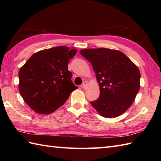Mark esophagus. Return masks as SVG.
Returning <instances> with one entry per match:
<instances>
[{"mask_svg": "<svg viewBox=\"0 0 161 161\" xmlns=\"http://www.w3.org/2000/svg\"><path fill=\"white\" fill-rule=\"evenodd\" d=\"M87 84H88L87 81H84V82H83V84H82V85H81V87H82L83 88H86V86H87Z\"/></svg>", "mask_w": 161, "mask_h": 161, "instance_id": "obj_1", "label": "esophagus"}]
</instances>
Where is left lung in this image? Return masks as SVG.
<instances>
[{"instance_id":"8db88e82","label":"left lung","mask_w":161,"mask_h":161,"mask_svg":"<svg viewBox=\"0 0 161 161\" xmlns=\"http://www.w3.org/2000/svg\"><path fill=\"white\" fill-rule=\"evenodd\" d=\"M80 53L91 63L100 86V97L91 104L104 118H115L125 113L140 89L138 67L118 50L101 47Z\"/></svg>"}]
</instances>
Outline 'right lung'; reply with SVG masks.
Returning <instances> with one entry per match:
<instances>
[{
    "label": "right lung",
    "instance_id": "obj_1",
    "mask_svg": "<svg viewBox=\"0 0 161 161\" xmlns=\"http://www.w3.org/2000/svg\"><path fill=\"white\" fill-rule=\"evenodd\" d=\"M77 50L58 46L39 51L20 68L19 92L36 113L49 114L56 111L77 88L71 81L68 64Z\"/></svg>",
    "mask_w": 161,
    "mask_h": 161
}]
</instances>
